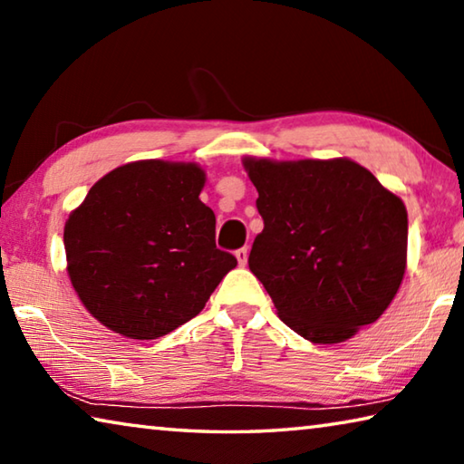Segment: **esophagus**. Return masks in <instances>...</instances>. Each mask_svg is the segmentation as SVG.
<instances>
[{
	"label": "esophagus",
	"mask_w": 464,
	"mask_h": 464,
	"mask_svg": "<svg viewBox=\"0 0 464 464\" xmlns=\"http://www.w3.org/2000/svg\"><path fill=\"white\" fill-rule=\"evenodd\" d=\"M247 254H249L247 247H239L237 251H235V257H237L239 266H246L247 264Z\"/></svg>",
	"instance_id": "esophagus-1"
}]
</instances>
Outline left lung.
Wrapping results in <instances>:
<instances>
[{
    "label": "left lung",
    "instance_id": "obj_1",
    "mask_svg": "<svg viewBox=\"0 0 464 464\" xmlns=\"http://www.w3.org/2000/svg\"><path fill=\"white\" fill-rule=\"evenodd\" d=\"M264 231L249 270L278 317L313 343H340L395 298L407 264L403 200L356 161L246 157Z\"/></svg>",
    "mask_w": 464,
    "mask_h": 464
}]
</instances>
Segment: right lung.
<instances>
[{"instance_id": "1", "label": "right lung", "mask_w": 464, "mask_h": 464, "mask_svg": "<svg viewBox=\"0 0 464 464\" xmlns=\"http://www.w3.org/2000/svg\"><path fill=\"white\" fill-rule=\"evenodd\" d=\"M196 163L145 160L110 171L65 223L67 272L102 325L155 340L198 315L237 266L215 243Z\"/></svg>"}]
</instances>
